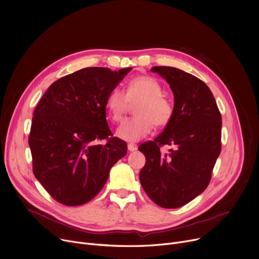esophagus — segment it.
Here are the masks:
<instances>
[{"instance_id": "34e87169", "label": "esophagus", "mask_w": 259, "mask_h": 259, "mask_svg": "<svg viewBox=\"0 0 259 259\" xmlns=\"http://www.w3.org/2000/svg\"><path fill=\"white\" fill-rule=\"evenodd\" d=\"M136 150H137V146H136V145H134V144H129V145H128V151L134 152V151H136Z\"/></svg>"}]
</instances>
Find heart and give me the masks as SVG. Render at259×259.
I'll return each instance as SVG.
<instances>
[{"instance_id": "obj_1", "label": "heart", "mask_w": 259, "mask_h": 259, "mask_svg": "<svg viewBox=\"0 0 259 259\" xmlns=\"http://www.w3.org/2000/svg\"><path fill=\"white\" fill-rule=\"evenodd\" d=\"M140 100L135 112L116 129V136L129 143L138 142L147 136L157 126H165L171 120L174 106L162 95L161 84L153 77L138 76L131 79L127 85V94L120 88H113L107 96L106 107L111 119L120 121L130 102Z\"/></svg>"}]
</instances>
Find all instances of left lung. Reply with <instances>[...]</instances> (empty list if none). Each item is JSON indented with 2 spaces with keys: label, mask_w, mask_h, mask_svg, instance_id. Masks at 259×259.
Masks as SVG:
<instances>
[{
  "label": "left lung",
  "mask_w": 259,
  "mask_h": 259,
  "mask_svg": "<svg viewBox=\"0 0 259 259\" xmlns=\"http://www.w3.org/2000/svg\"><path fill=\"white\" fill-rule=\"evenodd\" d=\"M174 93V113L153 142L140 145L146 165L139 181L149 197L165 208L180 207L201 194L221 152L222 119L215 98L199 78L181 69L155 66ZM171 145L168 154L159 147Z\"/></svg>",
  "instance_id": "left-lung-1"
}]
</instances>
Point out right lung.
<instances>
[{"label": "right lung", "mask_w": 259, "mask_h": 259, "mask_svg": "<svg viewBox=\"0 0 259 259\" xmlns=\"http://www.w3.org/2000/svg\"><path fill=\"white\" fill-rule=\"evenodd\" d=\"M131 69L78 70L55 81L36 106L29 137L33 172L57 201L69 206L89 202L127 154L120 138L97 143L112 135L106 99Z\"/></svg>", "instance_id": "obj_1"}]
</instances>
